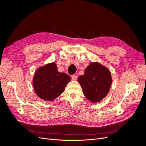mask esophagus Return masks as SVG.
<instances>
[{
    "instance_id": "obj_1",
    "label": "esophagus",
    "mask_w": 146,
    "mask_h": 146,
    "mask_svg": "<svg viewBox=\"0 0 146 146\" xmlns=\"http://www.w3.org/2000/svg\"><path fill=\"white\" fill-rule=\"evenodd\" d=\"M71 78L73 80H76L77 79V76H76V75H72V76H71Z\"/></svg>"
}]
</instances>
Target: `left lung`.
Segmentation results:
<instances>
[{
    "mask_svg": "<svg viewBox=\"0 0 146 146\" xmlns=\"http://www.w3.org/2000/svg\"><path fill=\"white\" fill-rule=\"evenodd\" d=\"M83 93L92 102L102 100L107 96L111 85L110 70L98 63H92L88 66L83 76H79Z\"/></svg>",
    "mask_w": 146,
    "mask_h": 146,
    "instance_id": "8db88e82",
    "label": "left lung"
}]
</instances>
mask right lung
Instances as JSON below:
<instances>
[{"label":"right lung","mask_w":146,"mask_h":146,"mask_svg":"<svg viewBox=\"0 0 146 146\" xmlns=\"http://www.w3.org/2000/svg\"><path fill=\"white\" fill-rule=\"evenodd\" d=\"M70 80L68 74L59 72L56 64H48L35 72L33 87L38 97L45 100H53L63 93Z\"/></svg>","instance_id":"right-lung-1"}]
</instances>
